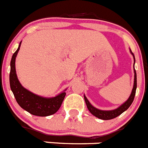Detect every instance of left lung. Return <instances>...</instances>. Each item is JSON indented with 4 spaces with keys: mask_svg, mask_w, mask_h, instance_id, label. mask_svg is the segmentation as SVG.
Returning <instances> with one entry per match:
<instances>
[{
    "mask_svg": "<svg viewBox=\"0 0 148 148\" xmlns=\"http://www.w3.org/2000/svg\"><path fill=\"white\" fill-rule=\"evenodd\" d=\"M130 51L131 54L133 56L134 58V73H135V76H134V85L133 88H132V92H131L129 98L127 99V100L126 102H125L122 104H121L119 107H117L115 110H101L99 109L96 108L94 106H92L91 104V103L89 102V100L87 99V98L84 95V97L85 102H86V107H87L88 110L90 112L91 114H93L94 116H95L97 118L101 119L103 120H112V119H114L115 117H117V116L120 115L122 113H123L124 112L126 111L128 108L130 107V106L132 104V102L134 100V98L135 96V92H136V89H137V74H136V71L135 69V58L134 56L133 53L132 52L131 49H130Z\"/></svg>",
    "mask_w": 148,
    "mask_h": 148,
    "instance_id": "1",
    "label": "left lung"
}]
</instances>
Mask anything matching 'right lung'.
<instances>
[{
    "instance_id": "1",
    "label": "right lung",
    "mask_w": 148,
    "mask_h": 148,
    "mask_svg": "<svg viewBox=\"0 0 148 148\" xmlns=\"http://www.w3.org/2000/svg\"><path fill=\"white\" fill-rule=\"evenodd\" d=\"M21 44V41L16 51L13 54L10 61V86L16 102L21 108L33 115L46 117L53 114L60 108L65 97L66 89L56 97H44L36 95L23 87L18 79L15 64Z\"/></svg>"
}]
</instances>
